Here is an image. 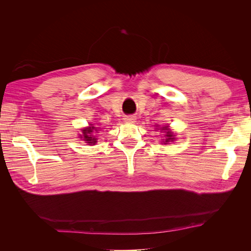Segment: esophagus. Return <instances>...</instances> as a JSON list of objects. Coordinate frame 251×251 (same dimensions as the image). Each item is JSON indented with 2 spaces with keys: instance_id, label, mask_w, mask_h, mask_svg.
<instances>
[{
  "instance_id": "34e87169",
  "label": "esophagus",
  "mask_w": 251,
  "mask_h": 251,
  "mask_svg": "<svg viewBox=\"0 0 251 251\" xmlns=\"http://www.w3.org/2000/svg\"><path fill=\"white\" fill-rule=\"evenodd\" d=\"M125 119H126V123H128V124H134L135 120H136L135 116H126Z\"/></svg>"
}]
</instances>
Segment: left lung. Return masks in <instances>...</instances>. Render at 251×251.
Masks as SVG:
<instances>
[{
  "instance_id": "obj_1",
  "label": "left lung",
  "mask_w": 251,
  "mask_h": 251,
  "mask_svg": "<svg viewBox=\"0 0 251 251\" xmlns=\"http://www.w3.org/2000/svg\"><path fill=\"white\" fill-rule=\"evenodd\" d=\"M161 130H162V131H164V133H165V137H166L165 142H169V141H173V140H175V135H173V133L169 130V128H168V126H162Z\"/></svg>"
}]
</instances>
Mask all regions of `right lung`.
<instances>
[{
  "label": "right lung",
  "mask_w": 251,
  "mask_h": 251,
  "mask_svg": "<svg viewBox=\"0 0 251 251\" xmlns=\"http://www.w3.org/2000/svg\"><path fill=\"white\" fill-rule=\"evenodd\" d=\"M97 131L95 126H90L82 130V135H80V137L83 138V141H87V143L89 144H95L96 143V139L92 136V132L93 131Z\"/></svg>",
  "instance_id": "add662e5"
}]
</instances>
